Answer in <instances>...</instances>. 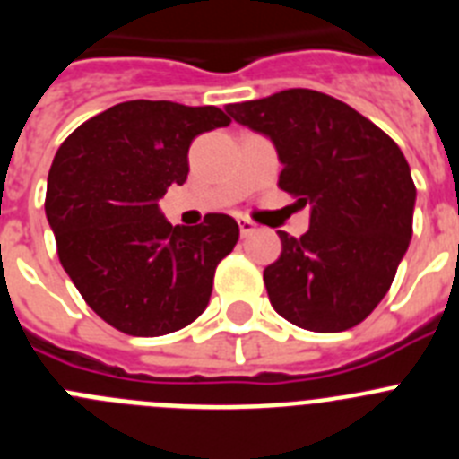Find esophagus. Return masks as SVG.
Returning a JSON list of instances; mask_svg holds the SVG:
<instances>
[{
	"label": "esophagus",
	"mask_w": 459,
	"mask_h": 459,
	"mask_svg": "<svg viewBox=\"0 0 459 459\" xmlns=\"http://www.w3.org/2000/svg\"><path fill=\"white\" fill-rule=\"evenodd\" d=\"M255 222L250 218H238V230H241V237H248V234L255 232Z\"/></svg>",
	"instance_id": "1"
}]
</instances>
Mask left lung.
Masks as SVG:
<instances>
[{
  "label": "left lung",
  "instance_id": "left-lung-1",
  "mask_svg": "<svg viewBox=\"0 0 459 459\" xmlns=\"http://www.w3.org/2000/svg\"><path fill=\"white\" fill-rule=\"evenodd\" d=\"M234 121L273 140L278 186L310 204L301 238L278 232L264 269L269 301L296 326L338 333L391 290L413 232L416 186L395 142L354 108L312 89L227 105Z\"/></svg>",
  "mask_w": 459,
  "mask_h": 459
}]
</instances>
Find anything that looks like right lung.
Wrapping results in <instances>:
<instances>
[{"label":"right lung","mask_w":459,"mask_h":459,"mask_svg":"<svg viewBox=\"0 0 459 459\" xmlns=\"http://www.w3.org/2000/svg\"><path fill=\"white\" fill-rule=\"evenodd\" d=\"M230 121L213 105L126 100L56 149L46 193L56 255L87 306L121 333H174L204 312L237 221L206 213L172 227L158 200L188 177L190 142Z\"/></svg>","instance_id":"right-lung-1"}]
</instances>
